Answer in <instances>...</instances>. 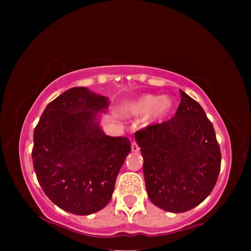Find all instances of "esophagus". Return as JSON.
I'll list each match as a JSON object with an SVG mask.
<instances>
[{"label":"esophagus","mask_w":251,"mask_h":251,"mask_svg":"<svg viewBox=\"0 0 251 251\" xmlns=\"http://www.w3.org/2000/svg\"><path fill=\"white\" fill-rule=\"evenodd\" d=\"M131 151H134V152H138L139 151V146H138V144H137V142H136V141L131 142Z\"/></svg>","instance_id":"34e87169"}]
</instances>
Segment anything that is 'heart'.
<instances>
[{
	"instance_id": "obj_1",
	"label": "heart",
	"mask_w": 251,
	"mask_h": 251,
	"mask_svg": "<svg viewBox=\"0 0 251 251\" xmlns=\"http://www.w3.org/2000/svg\"><path fill=\"white\" fill-rule=\"evenodd\" d=\"M174 101L169 96H159L147 94L142 96L130 105L129 113L135 116L147 115L150 123L164 120L172 112Z\"/></svg>"
}]
</instances>
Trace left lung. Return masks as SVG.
<instances>
[{
	"label": "left lung",
	"mask_w": 251,
	"mask_h": 251,
	"mask_svg": "<svg viewBox=\"0 0 251 251\" xmlns=\"http://www.w3.org/2000/svg\"><path fill=\"white\" fill-rule=\"evenodd\" d=\"M175 116L136 131L151 201L184 212L209 196L217 182L222 152L205 110L185 92Z\"/></svg>",
	"instance_id": "obj_1"
}]
</instances>
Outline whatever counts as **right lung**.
I'll return each mask as SVG.
<instances>
[{
  "label": "right lung",
  "instance_id": "1",
  "mask_svg": "<svg viewBox=\"0 0 251 251\" xmlns=\"http://www.w3.org/2000/svg\"><path fill=\"white\" fill-rule=\"evenodd\" d=\"M107 106V97L73 87L46 106L34 129L39 184L55 205L74 215L94 214L107 205L130 151L128 138L101 131L97 116Z\"/></svg>",
  "mask_w": 251,
  "mask_h": 251
}]
</instances>
